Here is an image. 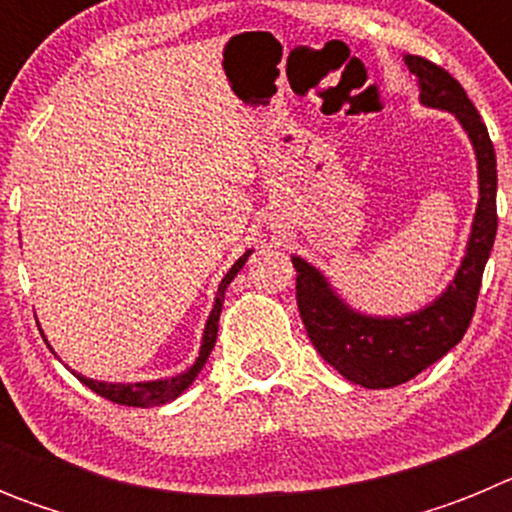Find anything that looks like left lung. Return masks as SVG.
<instances>
[{
    "label": "left lung",
    "mask_w": 512,
    "mask_h": 512,
    "mask_svg": "<svg viewBox=\"0 0 512 512\" xmlns=\"http://www.w3.org/2000/svg\"><path fill=\"white\" fill-rule=\"evenodd\" d=\"M405 63L410 74L418 76L420 102L451 112L472 140L477 156L479 202L467 253L454 282L423 310L402 318H374L351 310L315 266L292 256L297 269V307L312 346L348 382L369 390L410 382L464 338L497 233V161L487 125L449 71L420 56H405Z\"/></svg>",
    "instance_id": "8db88e82"
}]
</instances>
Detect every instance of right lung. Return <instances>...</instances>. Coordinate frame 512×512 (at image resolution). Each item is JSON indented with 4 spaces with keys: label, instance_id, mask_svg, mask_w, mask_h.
I'll list each match as a JSON object with an SVG mask.
<instances>
[{
    "label": "right lung",
    "instance_id": "add662e5",
    "mask_svg": "<svg viewBox=\"0 0 512 512\" xmlns=\"http://www.w3.org/2000/svg\"><path fill=\"white\" fill-rule=\"evenodd\" d=\"M251 256V251H246L241 256V259L235 261L233 266H230V271L223 277V282H220V287H217V297H215V305H212V312L210 318H207V325H205V336H202V346H200V356H197V361H194L192 366H189L187 372L176 374V377L171 379H156V382H130V384H122V382H97V379H87L81 377V374H76V377L81 379V382L87 384L89 390L97 392V395L107 397L110 402H117V405H128V408H153V405H166V402L176 400V397L182 395L184 390H187L189 384L197 379V374L202 372V366H205V361L210 359V351L215 348V341H217V320H220V312H223V300H225V289H228V284L233 282L235 274L243 269V264H246V259Z\"/></svg>",
    "mask_w": 512,
    "mask_h": 512
}]
</instances>
